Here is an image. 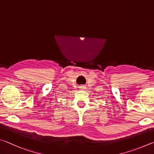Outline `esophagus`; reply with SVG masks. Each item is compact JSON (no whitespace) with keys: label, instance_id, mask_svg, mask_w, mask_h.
Returning <instances> with one entry per match:
<instances>
[{"label":"esophagus","instance_id":"1","mask_svg":"<svg viewBox=\"0 0 154 154\" xmlns=\"http://www.w3.org/2000/svg\"><path fill=\"white\" fill-rule=\"evenodd\" d=\"M79 88H80V90H85L86 89V87H85V86H84V85L80 86Z\"/></svg>","mask_w":154,"mask_h":154}]
</instances>
